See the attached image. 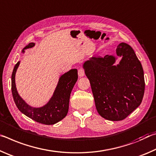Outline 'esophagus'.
Listing matches in <instances>:
<instances>
[{"label": "esophagus", "mask_w": 156, "mask_h": 156, "mask_svg": "<svg viewBox=\"0 0 156 156\" xmlns=\"http://www.w3.org/2000/svg\"><path fill=\"white\" fill-rule=\"evenodd\" d=\"M84 75H85V72H84V70L82 68H80V70H78V75L80 77H81V76H83Z\"/></svg>", "instance_id": "obj_1"}]
</instances>
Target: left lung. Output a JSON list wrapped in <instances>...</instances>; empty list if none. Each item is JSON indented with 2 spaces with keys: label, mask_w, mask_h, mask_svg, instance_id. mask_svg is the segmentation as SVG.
<instances>
[{
  "label": "left lung",
  "mask_w": 156,
  "mask_h": 156,
  "mask_svg": "<svg viewBox=\"0 0 156 156\" xmlns=\"http://www.w3.org/2000/svg\"><path fill=\"white\" fill-rule=\"evenodd\" d=\"M117 57H91L83 64L90 81L95 106L104 119L120 121L138 107L144 93V71L133 48L121 43L116 49Z\"/></svg>",
  "instance_id": "8db88e82"
}]
</instances>
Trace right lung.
<instances>
[{"instance_id":"add662e5","label":"right lung","mask_w":156,"mask_h":156,"mask_svg":"<svg viewBox=\"0 0 156 156\" xmlns=\"http://www.w3.org/2000/svg\"><path fill=\"white\" fill-rule=\"evenodd\" d=\"M34 45V43H29L23 49L22 52L24 53L25 50L33 48ZM19 64L20 61H18L12 75V93L19 111L33 120L46 125L55 124L64 118L68 112L70 93L78 79L77 70L72 69L61 75L49 101L43 106L35 108L27 104L18 93L15 75Z\"/></svg>"}]
</instances>
